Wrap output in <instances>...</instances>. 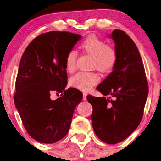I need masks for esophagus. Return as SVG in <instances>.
<instances>
[{"label":"esophagus","instance_id":"esophagus-1","mask_svg":"<svg viewBox=\"0 0 161 161\" xmlns=\"http://www.w3.org/2000/svg\"><path fill=\"white\" fill-rule=\"evenodd\" d=\"M86 96H87L86 93H83V100H86Z\"/></svg>","mask_w":161,"mask_h":161}]
</instances>
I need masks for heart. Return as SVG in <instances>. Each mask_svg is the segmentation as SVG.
<instances>
[{"instance_id":"heart-1","label":"heart","mask_w":161,"mask_h":161,"mask_svg":"<svg viewBox=\"0 0 161 161\" xmlns=\"http://www.w3.org/2000/svg\"><path fill=\"white\" fill-rule=\"evenodd\" d=\"M80 49L92 57V68L103 73L113 70L118 61V53L113 46L106 45L103 39L96 35H89L81 42ZM77 53L71 50L65 58V69L72 73L76 69ZM100 76L94 72H80L69 80L71 86L83 92H88L100 81Z\"/></svg>"}]
</instances>
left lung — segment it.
Masks as SVG:
<instances>
[{"mask_svg": "<svg viewBox=\"0 0 161 161\" xmlns=\"http://www.w3.org/2000/svg\"><path fill=\"white\" fill-rule=\"evenodd\" d=\"M111 36L118 53L117 64L97 87L104 96L88 95L86 98L93 108L94 133L103 142L115 144L127 138L139 125L149 87L142 58L133 39L119 29L114 30Z\"/></svg>", "mask_w": 161, "mask_h": 161, "instance_id": "left-lung-1", "label": "left lung"}]
</instances>
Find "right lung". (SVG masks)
Returning a JSON list of instances; mask_svg holds the SVG:
<instances>
[{"label":"right lung","instance_id":"1","mask_svg":"<svg viewBox=\"0 0 161 161\" xmlns=\"http://www.w3.org/2000/svg\"><path fill=\"white\" fill-rule=\"evenodd\" d=\"M80 38L67 31L45 33L28 45L21 58L14 104L28 133L43 144H53L67 135L74 110L82 100L78 89H65L66 56ZM53 91L62 97L52 101Z\"/></svg>","mask_w":161,"mask_h":161}]
</instances>
